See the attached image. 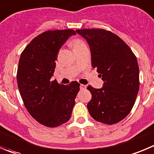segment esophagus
<instances>
[{
    "mask_svg": "<svg viewBox=\"0 0 154 154\" xmlns=\"http://www.w3.org/2000/svg\"><path fill=\"white\" fill-rule=\"evenodd\" d=\"M86 88V85H80V89L81 90H84V89Z\"/></svg>",
    "mask_w": 154,
    "mask_h": 154,
    "instance_id": "34e87169",
    "label": "esophagus"
}]
</instances>
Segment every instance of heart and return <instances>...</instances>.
Returning a JSON list of instances; mask_svg holds the SVG:
<instances>
[{
    "label": "heart",
    "instance_id": "1",
    "mask_svg": "<svg viewBox=\"0 0 154 154\" xmlns=\"http://www.w3.org/2000/svg\"><path fill=\"white\" fill-rule=\"evenodd\" d=\"M72 45L73 48H78V47L82 46V45H84L85 43L82 42V40L78 38H75V39H73L72 41Z\"/></svg>",
    "mask_w": 154,
    "mask_h": 154
}]
</instances>
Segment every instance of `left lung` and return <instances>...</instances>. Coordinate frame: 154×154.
<instances>
[{
    "mask_svg": "<svg viewBox=\"0 0 154 154\" xmlns=\"http://www.w3.org/2000/svg\"><path fill=\"white\" fill-rule=\"evenodd\" d=\"M76 32L88 44L92 67L103 81V88L88 86L91 100L87 107L97 122L112 125L127 116L139 90L137 58L116 35L104 29H79Z\"/></svg>",
    "mask_w": 154,
    "mask_h": 154,
    "instance_id": "left-lung-1",
    "label": "left lung"
}]
</instances>
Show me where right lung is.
<instances>
[{
	"label": "right lung",
	"mask_w": 154,
	"mask_h": 154,
	"mask_svg": "<svg viewBox=\"0 0 154 154\" xmlns=\"http://www.w3.org/2000/svg\"><path fill=\"white\" fill-rule=\"evenodd\" d=\"M75 32L47 31L35 38L20 56L17 83L25 106L39 123L57 127L69 121L79 91L77 82L68 85L51 81L61 47Z\"/></svg>",
	"instance_id": "right-lung-1"
}]
</instances>
